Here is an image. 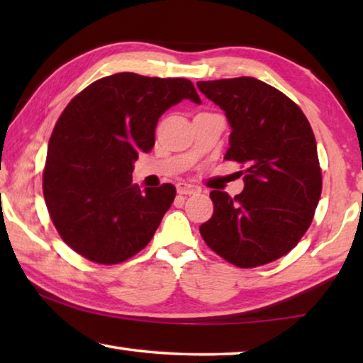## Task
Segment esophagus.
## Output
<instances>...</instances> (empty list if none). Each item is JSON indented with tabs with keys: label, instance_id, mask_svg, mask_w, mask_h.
Segmentation results:
<instances>
[{
	"label": "esophagus",
	"instance_id": "obj_1",
	"mask_svg": "<svg viewBox=\"0 0 363 363\" xmlns=\"http://www.w3.org/2000/svg\"><path fill=\"white\" fill-rule=\"evenodd\" d=\"M176 189H177V194H181V195H192V194L201 192L200 187L192 186V184H187V182H179L176 186Z\"/></svg>",
	"mask_w": 363,
	"mask_h": 363
}]
</instances>
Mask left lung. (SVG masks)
<instances>
[{
  "label": "left lung",
  "instance_id": "obj_1",
  "mask_svg": "<svg viewBox=\"0 0 363 363\" xmlns=\"http://www.w3.org/2000/svg\"><path fill=\"white\" fill-rule=\"evenodd\" d=\"M230 125L224 158L245 164L243 192L211 190L214 213L200 225L208 247L238 267H257L296 247L322 194L312 128L296 104L253 77L199 82ZM243 173V171H240Z\"/></svg>",
  "mask_w": 363,
  "mask_h": 363
}]
</instances>
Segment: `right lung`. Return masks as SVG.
<instances>
[{
	"mask_svg": "<svg viewBox=\"0 0 363 363\" xmlns=\"http://www.w3.org/2000/svg\"><path fill=\"white\" fill-rule=\"evenodd\" d=\"M182 99L201 102L186 78L123 72L89 84L59 116L43 194L59 235L86 259L118 264L152 240L176 187L140 190L134 162L152 150L160 116Z\"/></svg>",
	"mask_w": 363,
	"mask_h": 363,
	"instance_id": "add662e5",
	"label": "right lung"
}]
</instances>
